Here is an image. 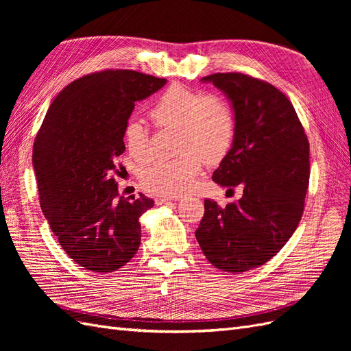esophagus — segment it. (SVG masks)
<instances>
[{
	"mask_svg": "<svg viewBox=\"0 0 351 351\" xmlns=\"http://www.w3.org/2000/svg\"><path fill=\"white\" fill-rule=\"evenodd\" d=\"M169 200H173V197H169V196H156L155 197V204L156 205H162V204H167V202H169Z\"/></svg>",
	"mask_w": 351,
	"mask_h": 351,
	"instance_id": "esophagus-1",
	"label": "esophagus"
}]
</instances>
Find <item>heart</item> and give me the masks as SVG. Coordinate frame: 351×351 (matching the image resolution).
Segmentation results:
<instances>
[{"mask_svg": "<svg viewBox=\"0 0 351 351\" xmlns=\"http://www.w3.org/2000/svg\"><path fill=\"white\" fill-rule=\"evenodd\" d=\"M149 117L159 129L176 130V152L180 154L171 161H155L142 168L141 184L152 195L187 192L202 164L219 162L234 143L236 114L228 99L218 93L202 95L183 84H171L156 98ZM124 142L132 158L146 161L147 137L139 123L125 125Z\"/></svg>", "mask_w": 351, "mask_h": 351, "instance_id": "b5f03b06", "label": "heart"}]
</instances>
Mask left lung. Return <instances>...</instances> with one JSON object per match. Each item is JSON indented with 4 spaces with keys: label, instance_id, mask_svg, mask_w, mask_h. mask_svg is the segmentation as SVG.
<instances>
[{
    "label": "left lung",
    "instance_id": "1",
    "mask_svg": "<svg viewBox=\"0 0 351 351\" xmlns=\"http://www.w3.org/2000/svg\"><path fill=\"white\" fill-rule=\"evenodd\" d=\"M227 95L236 137L214 182L243 186L227 206L205 199L196 240L206 259L227 272L258 268L275 256L302 219L309 187V142L290 99L271 83L243 73L202 77Z\"/></svg>",
    "mask_w": 351,
    "mask_h": 351
}]
</instances>
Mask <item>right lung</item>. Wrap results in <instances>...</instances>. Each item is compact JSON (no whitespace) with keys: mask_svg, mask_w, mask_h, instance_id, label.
<instances>
[{"mask_svg":"<svg viewBox=\"0 0 351 351\" xmlns=\"http://www.w3.org/2000/svg\"><path fill=\"white\" fill-rule=\"evenodd\" d=\"M167 83L134 70H102L71 82L52 101L34 143L42 212L69 256L90 272L124 267L141 246L139 218L154 200L120 196L117 159L142 101Z\"/></svg>","mask_w":351,"mask_h":351,"instance_id":"right-lung-1","label":"right lung"}]
</instances>
